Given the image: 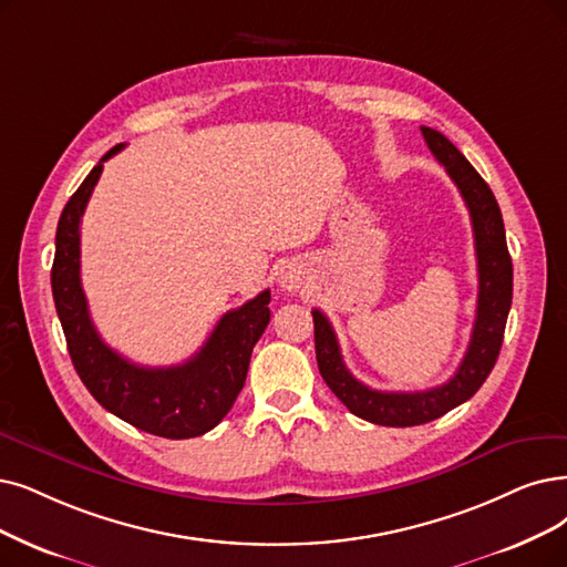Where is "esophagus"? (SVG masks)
Wrapping results in <instances>:
<instances>
[{
  "mask_svg": "<svg viewBox=\"0 0 567 567\" xmlns=\"http://www.w3.org/2000/svg\"><path fill=\"white\" fill-rule=\"evenodd\" d=\"M279 284H281V288H284V290H290V292L300 290V288H302V284H305V271H302V267H300L298 262H288V265H284V269H281V277H279Z\"/></svg>",
  "mask_w": 567,
  "mask_h": 567,
  "instance_id": "esophagus-1",
  "label": "esophagus"
}]
</instances>
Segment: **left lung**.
Wrapping results in <instances>:
<instances>
[{
	"instance_id": "1",
	"label": "left lung",
	"mask_w": 567,
	"mask_h": 567,
	"mask_svg": "<svg viewBox=\"0 0 567 567\" xmlns=\"http://www.w3.org/2000/svg\"><path fill=\"white\" fill-rule=\"evenodd\" d=\"M421 134L427 148L433 151L437 163L446 169L465 199L472 218L474 251H477V316H474L470 347L456 374L442 383V386L430 391H374L358 381L344 365L337 334L326 319V313L319 309L311 311L316 360H319L321 377L330 391L347 404L351 414L391 427H410L435 421L477 393L491 374L497 353H501L507 313L512 307V258L507 251L503 214L493 190L442 132L433 127H421Z\"/></svg>"
}]
</instances>
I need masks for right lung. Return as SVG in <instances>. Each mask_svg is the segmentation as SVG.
I'll list each match as a JSON object with an SVG mask.
<instances>
[{
  "mask_svg": "<svg viewBox=\"0 0 567 567\" xmlns=\"http://www.w3.org/2000/svg\"><path fill=\"white\" fill-rule=\"evenodd\" d=\"M113 146L85 176L58 220L51 269L53 300L74 368L106 412L144 433L188 440L209 433L230 412L244 389L251 351L269 323V290L223 319L193 358L172 368H142L104 344L81 288V216Z\"/></svg>",
  "mask_w": 567,
  "mask_h": 567,
  "instance_id": "1",
  "label": "right lung"
}]
</instances>
